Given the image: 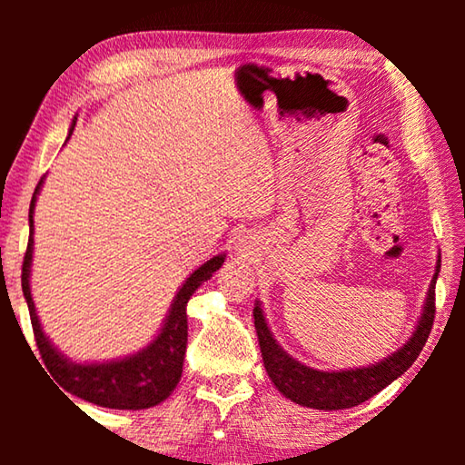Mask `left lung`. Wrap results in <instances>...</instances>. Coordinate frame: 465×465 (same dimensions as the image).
I'll return each mask as SVG.
<instances>
[{
  "label": "left lung",
  "instance_id": "obj_1",
  "mask_svg": "<svg viewBox=\"0 0 465 465\" xmlns=\"http://www.w3.org/2000/svg\"><path fill=\"white\" fill-rule=\"evenodd\" d=\"M439 271L440 256L427 291V299H424L419 324H416L414 332L408 338L406 344L400 346L391 355L381 359L380 363L355 369H341V371H320V369L299 363L297 359L282 351L281 344L274 341L269 324H266L261 302H256L254 326L258 334V344H261L264 369L269 373L271 381L274 383V388L282 396L289 398L291 402L316 408V411H344V408L359 406L365 400L373 398L385 385L398 380L414 363L416 357L420 355L422 346L430 334L432 320H435V285Z\"/></svg>",
  "mask_w": 465,
  "mask_h": 465
}]
</instances>
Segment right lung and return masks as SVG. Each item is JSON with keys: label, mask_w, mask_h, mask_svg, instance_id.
I'll return each instance as SVG.
<instances>
[{"label": "right lung", "mask_w": 465, "mask_h": 465, "mask_svg": "<svg viewBox=\"0 0 465 465\" xmlns=\"http://www.w3.org/2000/svg\"><path fill=\"white\" fill-rule=\"evenodd\" d=\"M72 123L69 135L75 127ZM69 139V137H67ZM43 180L35 188L33 201H30V238L22 264V291L28 303L30 322H33L36 346L41 351L46 369L59 381L65 391L85 400V402L98 404L102 408H114V411H143L163 402L180 381L184 365V352L188 341V322H186V303L193 293L199 289L204 281L213 277V272L222 269L225 262V254H217L201 264L191 277H188L183 287L172 302L168 316L163 320V326L152 342L143 349L137 351L135 355H127L123 359L102 361V363H74L61 351H57L49 336L43 332L41 320L36 316V308L30 293V266H33V252H35V204L36 194L41 193Z\"/></svg>", "instance_id": "add662e5"}]
</instances>
